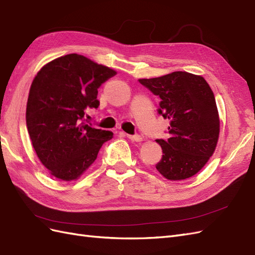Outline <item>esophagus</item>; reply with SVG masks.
<instances>
[{"label":"esophagus","instance_id":"34e87169","mask_svg":"<svg viewBox=\"0 0 255 255\" xmlns=\"http://www.w3.org/2000/svg\"><path fill=\"white\" fill-rule=\"evenodd\" d=\"M127 137L128 139L133 140V141H141L142 140V136L139 135V134H135V135H129V134H127Z\"/></svg>","mask_w":255,"mask_h":255}]
</instances>
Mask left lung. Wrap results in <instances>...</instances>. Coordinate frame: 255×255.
<instances>
[{
    "mask_svg": "<svg viewBox=\"0 0 255 255\" xmlns=\"http://www.w3.org/2000/svg\"><path fill=\"white\" fill-rule=\"evenodd\" d=\"M138 81L159 96L157 114L170 121L168 138L156 139L163 151L156 169L168 180L194 176L212 155L220 132L215 95L207 81L187 72Z\"/></svg>",
    "mask_w": 255,
    "mask_h": 255,
    "instance_id": "1",
    "label": "left lung"
}]
</instances>
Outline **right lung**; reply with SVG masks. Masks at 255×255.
I'll return each instance as SVG.
<instances>
[{
    "label": "right lung",
    "instance_id": "right-lung-1",
    "mask_svg": "<svg viewBox=\"0 0 255 255\" xmlns=\"http://www.w3.org/2000/svg\"><path fill=\"white\" fill-rule=\"evenodd\" d=\"M117 73L80 54L71 53L42 67L26 104V128L33 148L50 174L77 179L96 160L111 130L94 128L87 108H98V89Z\"/></svg>",
    "mask_w": 255,
    "mask_h": 255
}]
</instances>
